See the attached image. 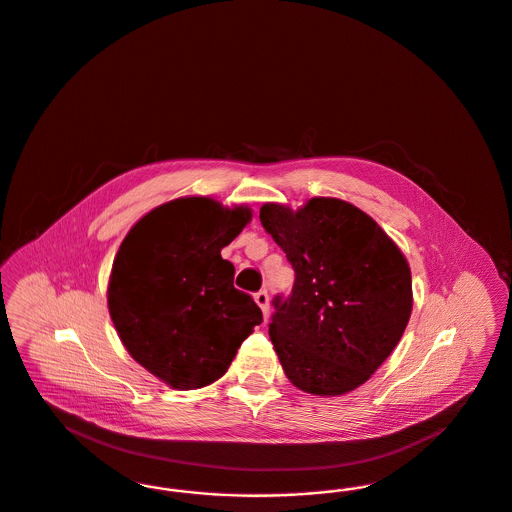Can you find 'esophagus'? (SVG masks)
Instances as JSON below:
<instances>
[{"mask_svg": "<svg viewBox=\"0 0 512 512\" xmlns=\"http://www.w3.org/2000/svg\"><path fill=\"white\" fill-rule=\"evenodd\" d=\"M255 303L261 307L263 317L268 318V309H270V301H268V293L265 290L255 293Z\"/></svg>", "mask_w": 512, "mask_h": 512, "instance_id": "obj_1", "label": "esophagus"}]
</instances>
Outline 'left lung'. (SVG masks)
I'll list each match as a JSON object with an SVG mask.
<instances>
[{
  "mask_svg": "<svg viewBox=\"0 0 512 512\" xmlns=\"http://www.w3.org/2000/svg\"><path fill=\"white\" fill-rule=\"evenodd\" d=\"M259 219L295 270L268 326L295 388L334 397L363 386L401 340L413 311L411 268L365 211L338 197L299 209L265 203Z\"/></svg>",
  "mask_w": 512,
  "mask_h": 512,
  "instance_id": "1",
  "label": "left lung"
}]
</instances>
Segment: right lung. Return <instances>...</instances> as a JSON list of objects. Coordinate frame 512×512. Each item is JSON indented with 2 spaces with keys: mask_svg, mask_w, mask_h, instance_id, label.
I'll use <instances>...</instances> for the list:
<instances>
[{
  "mask_svg": "<svg viewBox=\"0 0 512 512\" xmlns=\"http://www.w3.org/2000/svg\"><path fill=\"white\" fill-rule=\"evenodd\" d=\"M251 215L247 205L178 197L138 220L115 255L107 284L115 330L130 357L172 390L217 382L263 322L220 255Z\"/></svg>",
  "mask_w": 512,
  "mask_h": 512,
  "instance_id": "obj_1",
  "label": "right lung"
}]
</instances>
